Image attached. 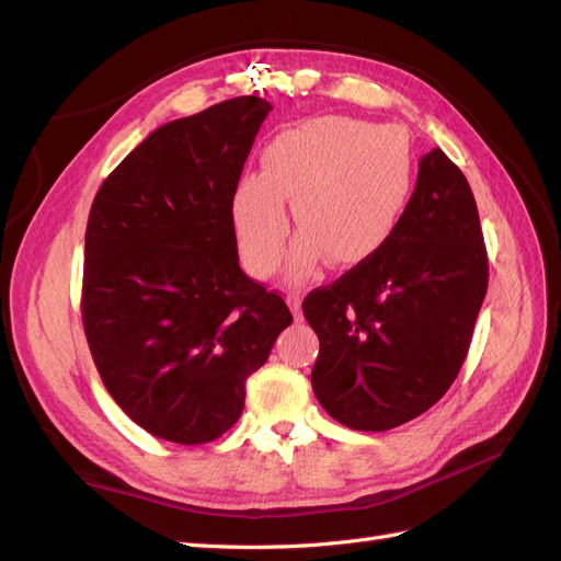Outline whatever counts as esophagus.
<instances>
[{
	"mask_svg": "<svg viewBox=\"0 0 561 561\" xmlns=\"http://www.w3.org/2000/svg\"><path fill=\"white\" fill-rule=\"evenodd\" d=\"M287 304H290V311L295 316V320H301V295L299 293H290L287 295Z\"/></svg>",
	"mask_w": 561,
	"mask_h": 561,
	"instance_id": "34e87169",
	"label": "esophagus"
}]
</instances>
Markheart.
<instances>
[{
	"label": "heart",
	"mask_w": 561,
	"mask_h": 561,
	"mask_svg": "<svg viewBox=\"0 0 561 561\" xmlns=\"http://www.w3.org/2000/svg\"><path fill=\"white\" fill-rule=\"evenodd\" d=\"M414 159L407 135L351 116H320L280 133L262 154V173L233 190L231 219L241 260L271 276L287 239L285 201L299 239L290 276L325 260L348 268L369 260L396 231L412 192Z\"/></svg>",
	"instance_id": "1"
}]
</instances>
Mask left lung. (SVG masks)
I'll return each mask as SVG.
<instances>
[{
    "instance_id": "1",
    "label": "left lung",
    "mask_w": 561,
    "mask_h": 561,
    "mask_svg": "<svg viewBox=\"0 0 561 561\" xmlns=\"http://www.w3.org/2000/svg\"><path fill=\"white\" fill-rule=\"evenodd\" d=\"M486 280L470 184L433 149L390 239L301 304L320 342L311 383L322 410L369 433L431 410L466 360Z\"/></svg>"
}]
</instances>
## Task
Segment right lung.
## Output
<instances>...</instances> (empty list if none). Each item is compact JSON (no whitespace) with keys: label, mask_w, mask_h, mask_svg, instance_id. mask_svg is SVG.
<instances>
[{"label":"right lung","mask_w":561,"mask_h":561,"mask_svg":"<svg viewBox=\"0 0 561 561\" xmlns=\"http://www.w3.org/2000/svg\"><path fill=\"white\" fill-rule=\"evenodd\" d=\"M271 105L225 100L157 128L100 186L87 227L83 332L114 402L154 437L206 445L293 313L243 274L231 198Z\"/></svg>","instance_id":"add662e5"}]
</instances>
